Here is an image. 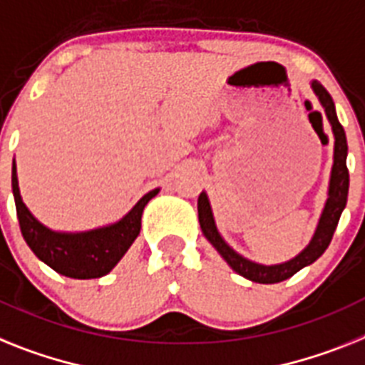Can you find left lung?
<instances>
[{"label": "left lung", "mask_w": 365, "mask_h": 365, "mask_svg": "<svg viewBox=\"0 0 365 365\" xmlns=\"http://www.w3.org/2000/svg\"><path fill=\"white\" fill-rule=\"evenodd\" d=\"M312 91L315 96L319 98L321 106L324 109V115L329 118V124L334 133V163L330 170V182H329V197L324 202V207L321 211L319 222L312 235L310 243L306 245L301 252L297 254L295 258L287 259L284 263H274V265H263L256 263L252 259L245 258L240 252H235L219 234L217 230L215 219H213V211H211L210 198L204 191L198 197V222H200L202 234L206 235L217 249V252L225 258L230 267L234 269L237 274L245 277L247 280L258 282V284H277V282L287 280L293 277L295 272L301 271L302 267L314 263L319 258L324 250L329 249L332 235L336 232L338 220L341 217V211L345 210L349 195V170H347V137H345L344 125L339 124L338 115H336V107H334L332 96L327 93V88L319 81H312Z\"/></svg>", "instance_id": "1"}]
</instances>
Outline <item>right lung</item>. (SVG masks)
Returning <instances> with one entry per match:
<instances>
[{
	"label": "right lung",
	"mask_w": 365,
	"mask_h": 365,
	"mask_svg": "<svg viewBox=\"0 0 365 365\" xmlns=\"http://www.w3.org/2000/svg\"><path fill=\"white\" fill-rule=\"evenodd\" d=\"M158 192L159 189L146 192L135 206L113 225L87 232H55L35 219L24 204L18 187L16 163L12 161V195L24 240L36 258L42 259L46 265H50L63 277L78 280L103 277L120 262L139 235L143 210Z\"/></svg>",
	"instance_id": "obj_1"
}]
</instances>
